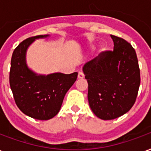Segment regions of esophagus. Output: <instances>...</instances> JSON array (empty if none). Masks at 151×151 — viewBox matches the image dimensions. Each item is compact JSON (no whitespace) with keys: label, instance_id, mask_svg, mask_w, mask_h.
Returning <instances> with one entry per match:
<instances>
[{"label":"esophagus","instance_id":"1","mask_svg":"<svg viewBox=\"0 0 151 151\" xmlns=\"http://www.w3.org/2000/svg\"><path fill=\"white\" fill-rule=\"evenodd\" d=\"M84 73L82 72H79L78 73V79H82L84 78Z\"/></svg>","mask_w":151,"mask_h":151}]
</instances>
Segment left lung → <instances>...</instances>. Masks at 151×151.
<instances>
[{
  "label": "left lung",
  "instance_id": "1",
  "mask_svg": "<svg viewBox=\"0 0 151 151\" xmlns=\"http://www.w3.org/2000/svg\"><path fill=\"white\" fill-rule=\"evenodd\" d=\"M113 51H105L83 66L88 82V101L102 120H113L129 111L136 101L140 69L135 50L122 38L111 35Z\"/></svg>",
  "mask_w": 151,
  "mask_h": 151
}]
</instances>
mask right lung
I'll use <instances>...</instances> for the list:
<instances>
[{
    "label": "right lung",
    "mask_w": 151,
    "mask_h": 151,
    "mask_svg": "<svg viewBox=\"0 0 151 151\" xmlns=\"http://www.w3.org/2000/svg\"><path fill=\"white\" fill-rule=\"evenodd\" d=\"M47 36L37 35L19 43L12 55L9 72V85L18 108L28 116L41 120H49L59 112L66 92L78 78L77 72L38 75L28 68V47L36 39Z\"/></svg>",
    "instance_id": "obj_1"
}]
</instances>
